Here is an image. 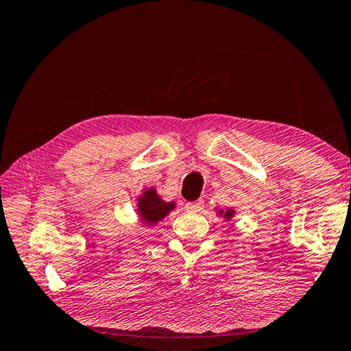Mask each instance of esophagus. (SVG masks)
<instances>
[{"label": "esophagus", "mask_w": 351, "mask_h": 351, "mask_svg": "<svg viewBox=\"0 0 351 351\" xmlns=\"http://www.w3.org/2000/svg\"><path fill=\"white\" fill-rule=\"evenodd\" d=\"M202 208H204V201H202V199H197V201L185 204V210H189V211H201Z\"/></svg>", "instance_id": "esophagus-1"}]
</instances>
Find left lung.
Masks as SVG:
<instances>
[{
    "label": "left lung",
    "mask_w": 351,
    "mask_h": 351,
    "mask_svg": "<svg viewBox=\"0 0 351 351\" xmlns=\"http://www.w3.org/2000/svg\"><path fill=\"white\" fill-rule=\"evenodd\" d=\"M231 216H232V211L231 210H228V211L225 213V217H231Z\"/></svg>",
    "instance_id": "8db88e82"
}]
</instances>
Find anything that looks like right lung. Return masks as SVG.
<instances>
[{
  "label": "right lung",
  "instance_id": "add662e5",
  "mask_svg": "<svg viewBox=\"0 0 351 351\" xmlns=\"http://www.w3.org/2000/svg\"><path fill=\"white\" fill-rule=\"evenodd\" d=\"M173 207H175L173 202L166 204L164 201H161L154 190H147L146 193L140 197V202H138L141 217L150 223L160 222L161 219L166 216Z\"/></svg>",
  "mask_w": 351,
  "mask_h": 351
}]
</instances>
